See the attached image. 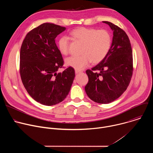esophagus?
Here are the masks:
<instances>
[{
  "mask_svg": "<svg viewBox=\"0 0 153 153\" xmlns=\"http://www.w3.org/2000/svg\"><path fill=\"white\" fill-rule=\"evenodd\" d=\"M81 73V71H79V70H75V73L76 74H79V73Z\"/></svg>",
  "mask_w": 153,
  "mask_h": 153,
  "instance_id": "esophagus-1",
  "label": "esophagus"
}]
</instances>
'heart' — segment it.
I'll list each match as a JSON object with an SVG mask.
<instances>
[{
    "mask_svg": "<svg viewBox=\"0 0 153 153\" xmlns=\"http://www.w3.org/2000/svg\"><path fill=\"white\" fill-rule=\"evenodd\" d=\"M70 35L72 38L82 43L80 56H72L65 60V63L76 70H82L92 62L96 64L102 61L110 51L112 37L110 32L94 28L79 27L73 30ZM61 54L66 55L69 51L70 39L66 36H61L57 42Z\"/></svg>",
    "mask_w": 153,
    "mask_h": 153,
    "instance_id": "1",
    "label": "heart"
}]
</instances>
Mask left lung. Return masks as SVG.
<instances>
[{
    "label": "left lung",
    "mask_w": 153,
    "mask_h": 153,
    "mask_svg": "<svg viewBox=\"0 0 153 153\" xmlns=\"http://www.w3.org/2000/svg\"><path fill=\"white\" fill-rule=\"evenodd\" d=\"M113 31L111 48L105 59L86 71L88 82L85 92L93 101L109 103L126 90L133 74V52L126 33L110 22L103 21Z\"/></svg>",
    "instance_id": "8db88e82"
}]
</instances>
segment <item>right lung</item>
Instances as JSON below:
<instances>
[{
    "instance_id": "1",
    "label": "right lung",
    "mask_w": 153,
    "mask_h": 153,
    "mask_svg": "<svg viewBox=\"0 0 153 153\" xmlns=\"http://www.w3.org/2000/svg\"><path fill=\"white\" fill-rule=\"evenodd\" d=\"M65 30L53 24H43L27 34L20 48L22 81L30 96L46 106L57 104L66 98L75 77L71 67L57 73L63 60L55 40Z\"/></svg>"
}]
</instances>
